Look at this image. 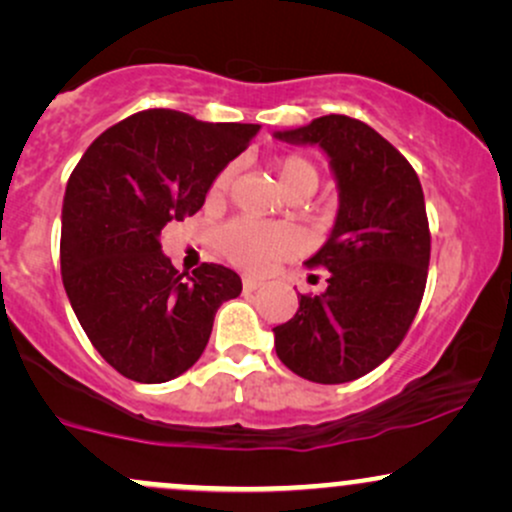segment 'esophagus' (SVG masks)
Segmentation results:
<instances>
[{"label":"esophagus","mask_w":512,"mask_h":512,"mask_svg":"<svg viewBox=\"0 0 512 512\" xmlns=\"http://www.w3.org/2000/svg\"><path fill=\"white\" fill-rule=\"evenodd\" d=\"M243 289H245V293L257 291V289H260V281H257L255 276H245V279H243Z\"/></svg>","instance_id":"obj_1"}]
</instances>
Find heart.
<instances>
[{"label": "heart", "mask_w": 512, "mask_h": 512, "mask_svg": "<svg viewBox=\"0 0 512 512\" xmlns=\"http://www.w3.org/2000/svg\"><path fill=\"white\" fill-rule=\"evenodd\" d=\"M276 178H279L281 190L289 192L298 187H310L315 190L317 170L305 156L291 154L276 163ZM233 182V166H226L216 173L209 185V199L219 202L226 197L228 187ZM221 250L233 264L252 274L267 272L269 267L281 260H289L301 250V236L289 223H262L255 219H233L219 236Z\"/></svg>", "instance_id": "1"}]
</instances>
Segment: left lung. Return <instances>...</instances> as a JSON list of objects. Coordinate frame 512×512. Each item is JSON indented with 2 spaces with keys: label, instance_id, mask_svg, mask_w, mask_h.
I'll use <instances>...</instances> for the list:
<instances>
[{
  "label": "left lung",
  "instance_id": "8db88e82",
  "mask_svg": "<svg viewBox=\"0 0 512 512\" xmlns=\"http://www.w3.org/2000/svg\"><path fill=\"white\" fill-rule=\"evenodd\" d=\"M276 137L320 144L339 185L330 238L305 262L330 272L327 289L301 293L296 315L274 327L276 356L313 383H351L402 344L419 313L431 260L424 190L407 158L356 117L325 115Z\"/></svg>",
  "mask_w": 512,
  "mask_h": 512
}]
</instances>
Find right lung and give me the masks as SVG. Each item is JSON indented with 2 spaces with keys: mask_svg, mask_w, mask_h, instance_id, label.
Segmentation results:
<instances>
[{
  "mask_svg": "<svg viewBox=\"0 0 512 512\" xmlns=\"http://www.w3.org/2000/svg\"><path fill=\"white\" fill-rule=\"evenodd\" d=\"M257 129L142 110L105 129L69 175L64 291L98 354L134 383H168L195 366L219 305L243 291L223 264L178 272L158 236L202 209L211 180Z\"/></svg>",
  "mask_w": 512,
  "mask_h": 512,
  "instance_id": "right-lung-1",
  "label": "right lung"
}]
</instances>
